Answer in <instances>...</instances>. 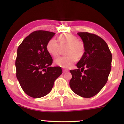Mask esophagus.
Listing matches in <instances>:
<instances>
[{
	"label": "esophagus",
	"mask_w": 124,
	"mask_h": 124,
	"mask_svg": "<svg viewBox=\"0 0 124 124\" xmlns=\"http://www.w3.org/2000/svg\"><path fill=\"white\" fill-rule=\"evenodd\" d=\"M69 72V69H66V68H63V73H66V72Z\"/></svg>",
	"instance_id": "esophagus-1"
}]
</instances>
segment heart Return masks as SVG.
<instances>
[{"label": "heart", "mask_w": 124, "mask_h": 124, "mask_svg": "<svg viewBox=\"0 0 124 124\" xmlns=\"http://www.w3.org/2000/svg\"><path fill=\"white\" fill-rule=\"evenodd\" d=\"M58 43L55 38H51L46 45L47 52L55 58L59 55L61 47L65 46L63 56L56 58L55 63L62 68H68L75 63L77 58H80L85 52V45L82 41L79 40L76 36L71 34H63L58 37Z\"/></svg>", "instance_id": "obj_1"}]
</instances>
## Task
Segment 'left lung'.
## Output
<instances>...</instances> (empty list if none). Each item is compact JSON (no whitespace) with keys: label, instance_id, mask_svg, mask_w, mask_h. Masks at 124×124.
I'll return each instance as SVG.
<instances>
[{"label":"left lung","instance_id":"left-lung-1","mask_svg":"<svg viewBox=\"0 0 124 124\" xmlns=\"http://www.w3.org/2000/svg\"><path fill=\"white\" fill-rule=\"evenodd\" d=\"M85 45V52L76 64L78 69L70 70L71 89L82 97L96 95L105 86L111 69L112 54L103 38L87 32H78Z\"/></svg>","mask_w":124,"mask_h":124}]
</instances>
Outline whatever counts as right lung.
I'll list each match as a JSON object with an SVG mask.
<instances>
[{"mask_svg": "<svg viewBox=\"0 0 124 124\" xmlns=\"http://www.w3.org/2000/svg\"><path fill=\"white\" fill-rule=\"evenodd\" d=\"M55 33L35 31L18 46L16 59V77L23 90L28 96L40 98L48 94L55 80L62 73L60 66L51 67L52 58L46 45Z\"/></svg>", "mask_w": 124, "mask_h": 124, "instance_id": "add662e5", "label": "right lung"}]
</instances>
